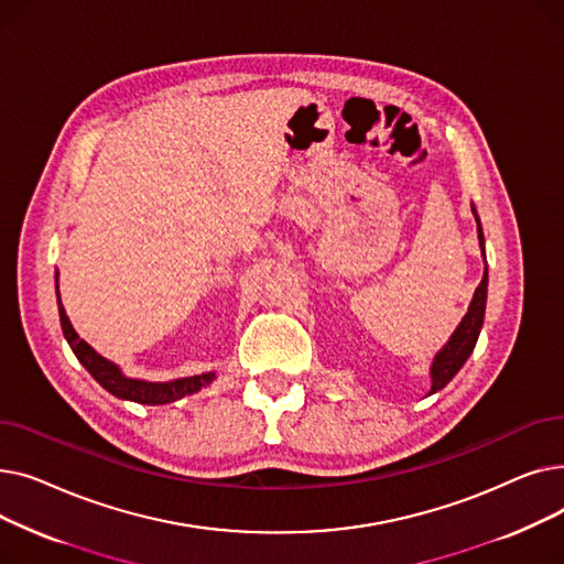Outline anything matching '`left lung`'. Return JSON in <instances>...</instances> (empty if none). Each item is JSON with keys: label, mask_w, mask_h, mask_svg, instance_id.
<instances>
[{"label": "left lung", "mask_w": 564, "mask_h": 564, "mask_svg": "<svg viewBox=\"0 0 564 564\" xmlns=\"http://www.w3.org/2000/svg\"><path fill=\"white\" fill-rule=\"evenodd\" d=\"M473 215H476V210H473ZM478 235H480V247H482L485 240H482L480 221H478ZM482 253H485V247H482ZM485 304H487V267H485V276H482L480 285L476 288V294H473L468 313L464 315L462 324L453 334V338L448 340V345L436 354L434 366H432V391L430 393H436L446 387V383L457 375V370L464 366V361L470 357V351H473V347H476V340L482 329Z\"/></svg>", "instance_id": "left-lung-1"}]
</instances>
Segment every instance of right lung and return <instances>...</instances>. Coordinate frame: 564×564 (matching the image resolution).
<instances>
[{
	"mask_svg": "<svg viewBox=\"0 0 564 564\" xmlns=\"http://www.w3.org/2000/svg\"><path fill=\"white\" fill-rule=\"evenodd\" d=\"M56 300H58V288H56ZM58 319H62V329L64 336L68 340V345L73 347L75 357L79 359V364L94 375V379L100 383L102 389H107L111 395L123 398V400H132L139 404H166L173 400H181L185 395L196 393L198 389H203L205 383H210L215 379V372H205V375H194V377H185V379H175V381H164V383H153V381H139V379H130L126 375H121L111 361L102 359L98 351H94L91 345H86L73 329V324L62 306V300H58Z\"/></svg>",
	"mask_w": 564,
	"mask_h": 564,
	"instance_id": "1",
	"label": "right lung"
}]
</instances>
